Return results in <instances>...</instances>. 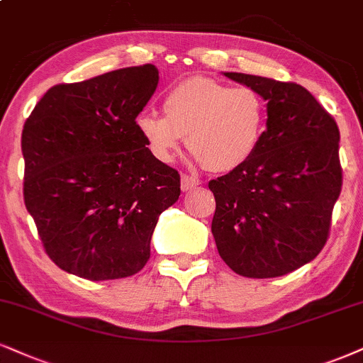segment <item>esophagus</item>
<instances>
[{"label":"esophagus","instance_id":"1","mask_svg":"<svg viewBox=\"0 0 363 363\" xmlns=\"http://www.w3.org/2000/svg\"><path fill=\"white\" fill-rule=\"evenodd\" d=\"M196 185H200V180L194 174H182V190L189 191L191 189H195Z\"/></svg>","mask_w":363,"mask_h":363}]
</instances>
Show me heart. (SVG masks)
Here are the masks:
<instances>
[{"label":"heart","instance_id":"obj_1","mask_svg":"<svg viewBox=\"0 0 363 363\" xmlns=\"http://www.w3.org/2000/svg\"><path fill=\"white\" fill-rule=\"evenodd\" d=\"M164 118L138 116V131L156 160L169 163L186 146L208 172L242 167L261 145L267 107L250 87H230L207 77H191L172 87L163 101Z\"/></svg>","mask_w":363,"mask_h":363}]
</instances>
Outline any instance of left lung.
<instances>
[{
  "instance_id": "obj_1",
  "label": "left lung",
  "mask_w": 363,
  "mask_h": 363,
  "mask_svg": "<svg viewBox=\"0 0 363 363\" xmlns=\"http://www.w3.org/2000/svg\"><path fill=\"white\" fill-rule=\"evenodd\" d=\"M267 101V129L252 158L208 182L212 234L244 277L289 274L321 252L342 191L337 121L305 87L225 72Z\"/></svg>"
}]
</instances>
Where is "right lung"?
Instances as JSON below:
<instances>
[{"label": "right lung", "instance_id": "1", "mask_svg": "<svg viewBox=\"0 0 363 363\" xmlns=\"http://www.w3.org/2000/svg\"><path fill=\"white\" fill-rule=\"evenodd\" d=\"M155 65L48 89L25 121L23 199L47 256L89 281L140 272L180 173L156 160L136 118L158 86Z\"/></svg>", "mask_w": 363, "mask_h": 363}]
</instances>
